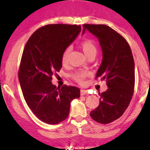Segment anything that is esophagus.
Masks as SVG:
<instances>
[{
  "label": "esophagus",
  "instance_id": "34e87169",
  "mask_svg": "<svg viewBox=\"0 0 150 150\" xmlns=\"http://www.w3.org/2000/svg\"><path fill=\"white\" fill-rule=\"evenodd\" d=\"M80 93H81V96H85V95H87L88 94V92H87V91H86V90L81 89V92H80Z\"/></svg>",
  "mask_w": 150,
  "mask_h": 150
}]
</instances>
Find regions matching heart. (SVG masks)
Here are the masks:
<instances>
[{
	"label": "heart",
	"instance_id": "1",
	"mask_svg": "<svg viewBox=\"0 0 150 150\" xmlns=\"http://www.w3.org/2000/svg\"><path fill=\"white\" fill-rule=\"evenodd\" d=\"M80 46H81V49H82V51H83L84 53L86 54L88 58L91 55H96V53H97V47H96V44L92 40H84L80 43ZM69 52H70V48L69 47L65 48L64 52H63L62 56V60L63 63H66L68 62ZM85 76H86V73L84 71H77V72H75V74L72 75L73 79L80 84L83 83V79Z\"/></svg>",
	"mask_w": 150,
	"mask_h": 150
}]
</instances>
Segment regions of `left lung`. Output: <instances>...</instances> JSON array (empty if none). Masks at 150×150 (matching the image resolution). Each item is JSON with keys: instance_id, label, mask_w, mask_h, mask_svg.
Here are the masks:
<instances>
[{"instance_id": "8db88e82", "label": "left lung", "mask_w": 150, "mask_h": 150, "mask_svg": "<svg viewBox=\"0 0 150 150\" xmlns=\"http://www.w3.org/2000/svg\"><path fill=\"white\" fill-rule=\"evenodd\" d=\"M98 38L103 60L96 78L106 80L108 89L99 93L98 106L90 112L95 121L108 124L121 117L127 109L134 92L135 64L132 51L126 40L105 24H83Z\"/></svg>"}]
</instances>
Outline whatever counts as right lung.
<instances>
[{
	"label": "right lung",
	"mask_w": 150,
	"mask_h": 150,
	"mask_svg": "<svg viewBox=\"0 0 150 150\" xmlns=\"http://www.w3.org/2000/svg\"><path fill=\"white\" fill-rule=\"evenodd\" d=\"M81 26L47 24L33 33L23 51L18 79L28 107L40 120L58 124L66 119L70 103L80 97V89L56 87L52 75L62 67V56L81 31Z\"/></svg>",
	"instance_id": "add662e5"
}]
</instances>
